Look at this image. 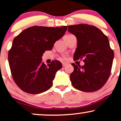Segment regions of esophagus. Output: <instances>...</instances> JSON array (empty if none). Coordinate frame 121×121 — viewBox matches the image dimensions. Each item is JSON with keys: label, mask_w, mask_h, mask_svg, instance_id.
I'll return each mask as SVG.
<instances>
[{"label": "esophagus", "mask_w": 121, "mask_h": 121, "mask_svg": "<svg viewBox=\"0 0 121 121\" xmlns=\"http://www.w3.org/2000/svg\"><path fill=\"white\" fill-rule=\"evenodd\" d=\"M62 64H63V67L66 66V65H67V63H63Z\"/></svg>", "instance_id": "34e87169"}]
</instances>
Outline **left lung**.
I'll list each match as a JSON object with an SVG mask.
<instances>
[{
  "mask_svg": "<svg viewBox=\"0 0 121 121\" xmlns=\"http://www.w3.org/2000/svg\"><path fill=\"white\" fill-rule=\"evenodd\" d=\"M68 32L77 39L73 58H83L84 65H72L74 70L70 75L73 87L83 92H95L101 88L108 79L114 53L107 37L98 28L81 24L68 26Z\"/></svg>",
  "mask_w": 121,
  "mask_h": 121,
  "instance_id": "1",
  "label": "left lung"
}]
</instances>
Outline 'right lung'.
Returning <instances> with one entry per match:
<instances>
[{
  "label": "right lung",
  "mask_w": 121,
  "mask_h": 121,
  "mask_svg": "<svg viewBox=\"0 0 121 121\" xmlns=\"http://www.w3.org/2000/svg\"><path fill=\"white\" fill-rule=\"evenodd\" d=\"M67 26H33L24 30L14 39L8 53L11 73L17 85L23 91L39 94L49 89L56 73L62 64L53 60L45 65L42 56L52 49L57 40L64 35Z\"/></svg>",
  "instance_id": "1"
}]
</instances>
